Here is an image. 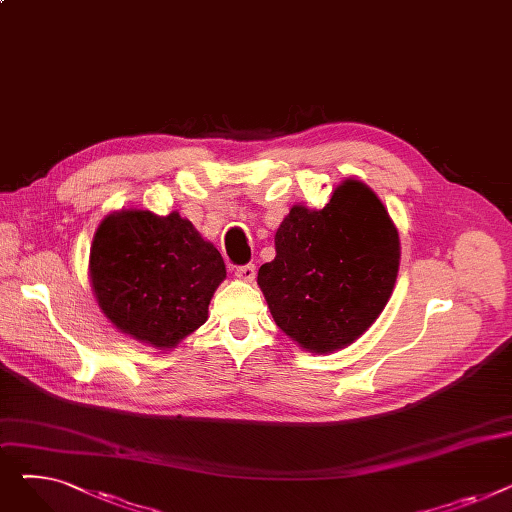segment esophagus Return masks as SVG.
Here are the masks:
<instances>
[{
	"label": "esophagus",
	"mask_w": 512,
	"mask_h": 512,
	"mask_svg": "<svg viewBox=\"0 0 512 512\" xmlns=\"http://www.w3.org/2000/svg\"><path fill=\"white\" fill-rule=\"evenodd\" d=\"M234 274H236L240 280H245V282H253V280H255V265H253V263H247V265H238L236 270H234Z\"/></svg>",
	"instance_id": "esophagus-1"
}]
</instances>
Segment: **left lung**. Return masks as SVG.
<instances>
[{"mask_svg":"<svg viewBox=\"0 0 512 512\" xmlns=\"http://www.w3.org/2000/svg\"><path fill=\"white\" fill-rule=\"evenodd\" d=\"M398 245L386 207L359 180L342 182L319 211L294 205L274 261L257 274L276 326L311 353L351 344L390 299Z\"/></svg>","mask_w":512,"mask_h":512,"instance_id":"8db88e82","label":"left lung"}]
</instances>
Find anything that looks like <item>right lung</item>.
Masks as SVG:
<instances>
[{"instance_id": "right-lung-1", "label": "right lung", "mask_w": 512, "mask_h": 512, "mask_svg": "<svg viewBox=\"0 0 512 512\" xmlns=\"http://www.w3.org/2000/svg\"><path fill=\"white\" fill-rule=\"evenodd\" d=\"M226 278L211 242L174 211L107 215L91 247V282L112 324L141 342L172 348L207 321L209 301Z\"/></svg>"}]
</instances>
